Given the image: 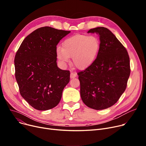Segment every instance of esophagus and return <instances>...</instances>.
Segmentation results:
<instances>
[{"mask_svg": "<svg viewBox=\"0 0 146 146\" xmlns=\"http://www.w3.org/2000/svg\"><path fill=\"white\" fill-rule=\"evenodd\" d=\"M76 76H77V74H76V73H73V72H71V73H70V78H71V79H73V78H76Z\"/></svg>", "mask_w": 146, "mask_h": 146, "instance_id": "esophagus-1", "label": "esophagus"}]
</instances>
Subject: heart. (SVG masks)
Masks as SVG:
<instances>
[{
    "label": "heart",
    "mask_w": 146,
    "mask_h": 146,
    "mask_svg": "<svg viewBox=\"0 0 146 146\" xmlns=\"http://www.w3.org/2000/svg\"><path fill=\"white\" fill-rule=\"evenodd\" d=\"M100 47V41L95 36L76 35L66 39L63 47H57V58L63 63L73 57V64L79 69L89 67L95 60Z\"/></svg>",
    "instance_id": "b5f03b06"
}]
</instances>
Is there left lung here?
I'll return each mask as SVG.
<instances>
[{
  "label": "left lung",
  "instance_id": "1",
  "mask_svg": "<svg viewBox=\"0 0 146 146\" xmlns=\"http://www.w3.org/2000/svg\"><path fill=\"white\" fill-rule=\"evenodd\" d=\"M88 33L99 35L100 47L94 62L78 73L80 96L87 106L102 110L114 105L124 92L131 71L129 57L108 28L97 27Z\"/></svg>",
  "mask_w": 146,
  "mask_h": 146
}]
</instances>
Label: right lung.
<instances>
[{"label": "right lung", "instance_id": "right-lung-1", "mask_svg": "<svg viewBox=\"0 0 146 146\" xmlns=\"http://www.w3.org/2000/svg\"><path fill=\"white\" fill-rule=\"evenodd\" d=\"M70 33L50 27L38 28L25 38L15 55V78L20 94L37 110L56 106L70 81V71L60 69L56 62V46Z\"/></svg>", "mask_w": 146, "mask_h": 146}]
</instances>
